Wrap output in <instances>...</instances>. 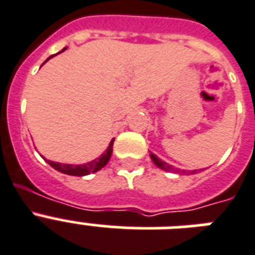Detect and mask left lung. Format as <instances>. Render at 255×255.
<instances>
[{
	"instance_id": "left-lung-1",
	"label": "left lung",
	"mask_w": 255,
	"mask_h": 255,
	"mask_svg": "<svg viewBox=\"0 0 255 255\" xmlns=\"http://www.w3.org/2000/svg\"><path fill=\"white\" fill-rule=\"evenodd\" d=\"M150 158H152V161H153V162H154V165H156L157 167H160V169H162V170L170 171V173H177V171H178L174 166H171V165H169V163L165 162V161L160 160V158H158V157H157L156 154H153V153H150ZM195 171H192V173H195ZM192 173H191V174H192Z\"/></svg>"
}]
</instances>
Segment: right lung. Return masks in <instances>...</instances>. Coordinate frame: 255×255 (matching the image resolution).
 Returning a JSON list of instances; mask_svg holds the SVG:
<instances>
[{"label":"right lung","mask_w":255,"mask_h":255,"mask_svg":"<svg viewBox=\"0 0 255 255\" xmlns=\"http://www.w3.org/2000/svg\"><path fill=\"white\" fill-rule=\"evenodd\" d=\"M65 49H67V47H65L63 51H60L59 53L64 52ZM56 55H57V53H56ZM53 56L55 55L49 56L48 59L44 61V64L47 63L49 59H52ZM114 140H115V138H113V140L110 141L106 150H105V152H103L98 158H95V160L90 161V162L88 163H82V165H72V163H60V162H55V161H49V160H45V161H47V162H48L53 169H56V170L60 171V173H63V174L76 175V177H84V175H88L90 174V173H95V171L101 170L102 167L106 166L107 162H109L110 160V157H111V154H113Z\"/></svg>","instance_id":"1"}]
</instances>
